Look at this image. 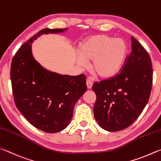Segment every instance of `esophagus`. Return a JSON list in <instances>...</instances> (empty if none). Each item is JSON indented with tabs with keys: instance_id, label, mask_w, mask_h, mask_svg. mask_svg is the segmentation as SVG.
<instances>
[{
	"instance_id": "1",
	"label": "esophagus",
	"mask_w": 161,
	"mask_h": 161,
	"mask_svg": "<svg viewBox=\"0 0 161 161\" xmlns=\"http://www.w3.org/2000/svg\"><path fill=\"white\" fill-rule=\"evenodd\" d=\"M86 85H87V88H88V89H91L92 88V82L91 80H90V79H88V80H86Z\"/></svg>"
}]
</instances>
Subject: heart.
Wrapping results in <instances>:
<instances>
[{"instance_id":"b5f03b06","label":"heart","mask_w":161,"mask_h":161,"mask_svg":"<svg viewBox=\"0 0 161 161\" xmlns=\"http://www.w3.org/2000/svg\"><path fill=\"white\" fill-rule=\"evenodd\" d=\"M78 52L76 62L79 66L85 68L88 61L92 60V70L100 77L108 78L117 75L122 69L127 48L122 39L97 35L84 40Z\"/></svg>"}]
</instances>
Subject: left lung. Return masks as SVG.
<instances>
[{
	"instance_id": "8db88e82",
	"label": "left lung",
	"mask_w": 161,
	"mask_h": 161,
	"mask_svg": "<svg viewBox=\"0 0 161 161\" xmlns=\"http://www.w3.org/2000/svg\"><path fill=\"white\" fill-rule=\"evenodd\" d=\"M131 53L119 75L92 86L94 117L101 128L117 131L129 127L147 104L153 69L148 52L131 36Z\"/></svg>"
}]
</instances>
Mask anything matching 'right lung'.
Segmentation results:
<instances>
[{
  "label": "right lung",
  "mask_w": 161,
  "mask_h": 161,
  "mask_svg": "<svg viewBox=\"0 0 161 161\" xmlns=\"http://www.w3.org/2000/svg\"><path fill=\"white\" fill-rule=\"evenodd\" d=\"M67 30L39 31L22 45L11 63L17 108L34 126L47 133L58 132L69 125L75 103L87 91L86 76L62 75L45 69L34 58L32 44L43 35Z\"/></svg>",
  "instance_id": "obj_1"
}]
</instances>
